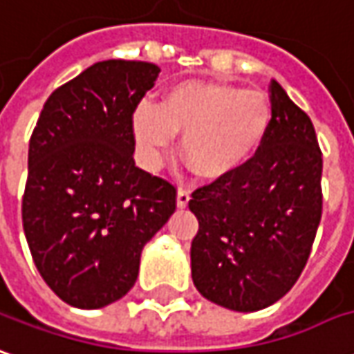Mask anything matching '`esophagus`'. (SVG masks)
I'll return each instance as SVG.
<instances>
[{
  "label": "esophagus",
  "mask_w": 354,
  "mask_h": 354,
  "mask_svg": "<svg viewBox=\"0 0 354 354\" xmlns=\"http://www.w3.org/2000/svg\"><path fill=\"white\" fill-rule=\"evenodd\" d=\"M189 199H192L189 192H187V189H184V187H180V189H178V196H176V205H178V207L186 209L187 203H189Z\"/></svg>",
  "instance_id": "1"
}]
</instances>
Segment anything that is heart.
I'll use <instances>...</instances> for the list:
<instances>
[{
  "mask_svg": "<svg viewBox=\"0 0 354 354\" xmlns=\"http://www.w3.org/2000/svg\"><path fill=\"white\" fill-rule=\"evenodd\" d=\"M273 110L268 95L218 81L178 83L157 104H141L133 114L137 145L158 162L174 133H184L180 153L205 180L238 172L258 153Z\"/></svg>",
  "mask_w": 354,
  "mask_h": 354,
  "instance_id": "obj_1",
  "label": "heart"
}]
</instances>
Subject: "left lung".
I'll use <instances>...</instances> for the list:
<instances>
[{"label":"left lung","instance_id":"1","mask_svg":"<svg viewBox=\"0 0 354 354\" xmlns=\"http://www.w3.org/2000/svg\"><path fill=\"white\" fill-rule=\"evenodd\" d=\"M269 93L273 120L258 153L189 199L199 221L189 252L194 285L236 312L268 308L287 295L322 218V151L312 120L277 81Z\"/></svg>","mask_w":354,"mask_h":354}]
</instances>
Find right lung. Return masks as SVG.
Returning <instances> with one entry per match:
<instances>
[{"mask_svg":"<svg viewBox=\"0 0 354 354\" xmlns=\"http://www.w3.org/2000/svg\"><path fill=\"white\" fill-rule=\"evenodd\" d=\"M160 69L106 59L56 88L28 143L23 228L36 269L69 306L104 308L136 285L176 187L136 167L133 112Z\"/></svg>","mask_w":354,"mask_h":354,"instance_id":"obj_1","label":"right lung"}]
</instances>
